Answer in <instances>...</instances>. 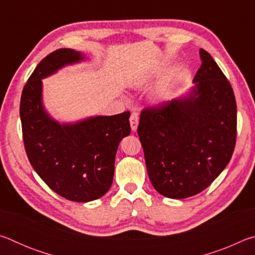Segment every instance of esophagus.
I'll return each mask as SVG.
<instances>
[{
  "label": "esophagus",
  "mask_w": 255,
  "mask_h": 255,
  "mask_svg": "<svg viewBox=\"0 0 255 255\" xmlns=\"http://www.w3.org/2000/svg\"><path fill=\"white\" fill-rule=\"evenodd\" d=\"M129 122H130V127H131V130L135 131L137 129V126H138V115L135 114H131L130 118H129Z\"/></svg>",
  "instance_id": "obj_1"
}]
</instances>
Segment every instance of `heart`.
<instances>
[{
  "label": "heart",
  "instance_id": "1",
  "mask_svg": "<svg viewBox=\"0 0 255 255\" xmlns=\"http://www.w3.org/2000/svg\"><path fill=\"white\" fill-rule=\"evenodd\" d=\"M164 98H165V94H164V93L163 94H159V96H158V99H161V100H163Z\"/></svg>",
  "mask_w": 255,
  "mask_h": 255
}]
</instances>
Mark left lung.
<instances>
[{
    "instance_id": "obj_1",
    "label": "left lung",
    "mask_w": 255,
    "mask_h": 255,
    "mask_svg": "<svg viewBox=\"0 0 255 255\" xmlns=\"http://www.w3.org/2000/svg\"><path fill=\"white\" fill-rule=\"evenodd\" d=\"M201 66L190 94L140 112L138 136L153 187L183 199L201 192L231 161L236 143V101L214 58L199 51Z\"/></svg>"
}]
</instances>
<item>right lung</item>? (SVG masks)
<instances>
[{"instance_id":"right-lung-1","label":"right lung","mask_w":255,"mask_h":255,"mask_svg":"<svg viewBox=\"0 0 255 255\" xmlns=\"http://www.w3.org/2000/svg\"><path fill=\"white\" fill-rule=\"evenodd\" d=\"M84 56L76 50L53 51L38 64L20 101L23 143L29 162L42 181L67 200L88 202L108 192L120 140L130 133L126 111L60 125L42 106V79Z\"/></svg>"}]
</instances>
